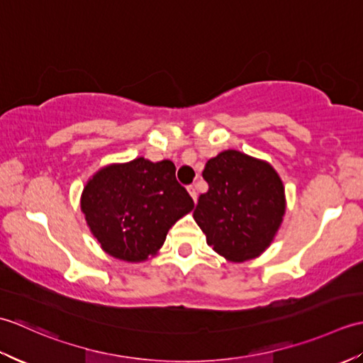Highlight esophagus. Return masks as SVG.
Returning a JSON list of instances; mask_svg holds the SVG:
<instances>
[{"instance_id":"obj_1","label":"esophagus","mask_w":363,"mask_h":363,"mask_svg":"<svg viewBox=\"0 0 363 363\" xmlns=\"http://www.w3.org/2000/svg\"><path fill=\"white\" fill-rule=\"evenodd\" d=\"M187 190H189V194H190V196L194 198V201L196 203V199H198V194H196V189L194 187V186H190V187H187Z\"/></svg>"}]
</instances>
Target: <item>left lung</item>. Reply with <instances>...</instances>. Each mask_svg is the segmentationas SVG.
<instances>
[{"mask_svg":"<svg viewBox=\"0 0 363 363\" xmlns=\"http://www.w3.org/2000/svg\"><path fill=\"white\" fill-rule=\"evenodd\" d=\"M209 190L199 196L194 218L211 248L234 264L259 257L281 228L285 189L267 160L226 150L207 160Z\"/></svg>","mask_w":363,"mask_h":363,"instance_id":"8db88e82","label":"left lung"}]
</instances>
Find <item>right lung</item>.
Wrapping results in <instances>:
<instances>
[{
    "instance_id": "add662e5",
    "label": "right lung",
    "mask_w": 363,
    "mask_h": 363,
    "mask_svg": "<svg viewBox=\"0 0 363 363\" xmlns=\"http://www.w3.org/2000/svg\"><path fill=\"white\" fill-rule=\"evenodd\" d=\"M174 173L172 160L137 157L89 177L81 211L104 252L129 264L156 256L169 228L195 207Z\"/></svg>"
}]
</instances>
